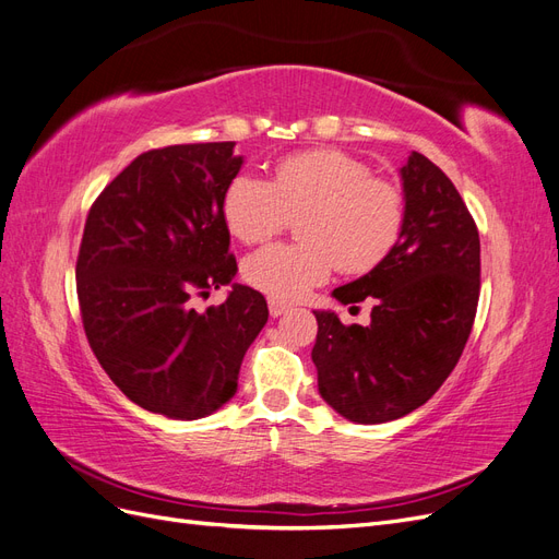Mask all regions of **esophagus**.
Masks as SVG:
<instances>
[{"instance_id":"34e87169","label":"esophagus","mask_w":559,"mask_h":559,"mask_svg":"<svg viewBox=\"0 0 559 559\" xmlns=\"http://www.w3.org/2000/svg\"><path fill=\"white\" fill-rule=\"evenodd\" d=\"M267 308H270V317H282V314L289 312V306H286V302H282V300H275V298L267 300Z\"/></svg>"}]
</instances>
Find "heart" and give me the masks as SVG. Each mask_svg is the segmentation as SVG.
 I'll return each instance as SVG.
<instances>
[{"mask_svg": "<svg viewBox=\"0 0 559 559\" xmlns=\"http://www.w3.org/2000/svg\"><path fill=\"white\" fill-rule=\"evenodd\" d=\"M298 216L302 242L253 251L242 265L245 282L275 300L302 298L335 265L347 275L376 270L401 238L405 198L361 158L337 148L280 160L273 181L242 173L224 193L226 226L245 245L270 240Z\"/></svg>", "mask_w": 559, "mask_h": 559, "instance_id": "obj_1", "label": "heart"}]
</instances>
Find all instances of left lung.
<instances>
[{
	"mask_svg": "<svg viewBox=\"0 0 559 559\" xmlns=\"http://www.w3.org/2000/svg\"><path fill=\"white\" fill-rule=\"evenodd\" d=\"M405 226L368 275L337 286L343 306L373 298L370 324L314 310L319 394L357 425H382L427 403L460 361L480 296V238L441 167L413 154L401 167Z\"/></svg>",
	"mask_w": 559,
	"mask_h": 559,
	"instance_id": "1",
	"label": "left lung"
}]
</instances>
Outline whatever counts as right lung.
Segmentation results:
<instances>
[{
	"label": "right lung",
	"instance_id": "right-lung-1",
	"mask_svg": "<svg viewBox=\"0 0 559 559\" xmlns=\"http://www.w3.org/2000/svg\"><path fill=\"white\" fill-rule=\"evenodd\" d=\"M235 142L175 144L134 158L97 195L76 259L83 329L99 366L148 413L212 415L238 392L245 352L267 302L233 284L222 306L193 308L238 273L224 193Z\"/></svg>",
	"mask_w": 559,
	"mask_h": 559
}]
</instances>
